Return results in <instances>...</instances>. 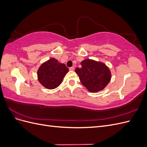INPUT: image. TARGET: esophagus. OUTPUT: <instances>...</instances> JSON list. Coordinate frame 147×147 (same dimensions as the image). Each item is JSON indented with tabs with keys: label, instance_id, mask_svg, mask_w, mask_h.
I'll return each instance as SVG.
<instances>
[{
	"label": "esophagus",
	"instance_id": "34e87169",
	"mask_svg": "<svg viewBox=\"0 0 147 147\" xmlns=\"http://www.w3.org/2000/svg\"><path fill=\"white\" fill-rule=\"evenodd\" d=\"M74 69H75L74 67H70V68H69V70H71V71H73V70H74Z\"/></svg>",
	"mask_w": 147,
	"mask_h": 147
}]
</instances>
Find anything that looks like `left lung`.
Masks as SVG:
<instances>
[{
    "label": "left lung",
    "instance_id": "obj_1",
    "mask_svg": "<svg viewBox=\"0 0 147 147\" xmlns=\"http://www.w3.org/2000/svg\"><path fill=\"white\" fill-rule=\"evenodd\" d=\"M82 67L75 69L83 85L92 92L104 90L111 80V72L104 63L86 59L81 62Z\"/></svg>",
    "mask_w": 147,
    "mask_h": 147
}]
</instances>
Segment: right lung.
Wrapping results in <instances>:
<instances>
[{"mask_svg": "<svg viewBox=\"0 0 147 147\" xmlns=\"http://www.w3.org/2000/svg\"><path fill=\"white\" fill-rule=\"evenodd\" d=\"M69 69L55 58H51L43 63L38 69V82L45 88L53 90L58 87L63 82Z\"/></svg>", "mask_w": 147, "mask_h": 147, "instance_id": "add662e5", "label": "right lung"}]
</instances>
